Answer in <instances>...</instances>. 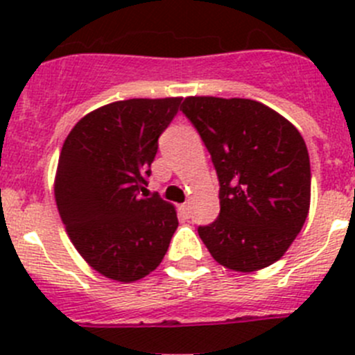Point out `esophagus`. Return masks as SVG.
Wrapping results in <instances>:
<instances>
[{
    "label": "esophagus",
    "mask_w": 355,
    "mask_h": 355,
    "mask_svg": "<svg viewBox=\"0 0 355 355\" xmlns=\"http://www.w3.org/2000/svg\"><path fill=\"white\" fill-rule=\"evenodd\" d=\"M180 209L184 211L185 214L191 213V202H184V204H182V206H180Z\"/></svg>",
    "instance_id": "esophagus-1"
}]
</instances>
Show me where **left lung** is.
<instances>
[{
    "instance_id": "8db88e82",
    "label": "left lung",
    "mask_w": 355,
    "mask_h": 355,
    "mask_svg": "<svg viewBox=\"0 0 355 355\" xmlns=\"http://www.w3.org/2000/svg\"><path fill=\"white\" fill-rule=\"evenodd\" d=\"M220 182V216L199 227L211 256L228 270L256 271L280 259L309 213L311 164L295 127L263 103L185 98Z\"/></svg>"
}]
</instances>
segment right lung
<instances>
[{"label": "right lung", "mask_w": 355, "mask_h": 355, "mask_svg": "<svg viewBox=\"0 0 355 355\" xmlns=\"http://www.w3.org/2000/svg\"><path fill=\"white\" fill-rule=\"evenodd\" d=\"M182 98L127 99L91 111L60 155L55 198L68 237L106 278L141 280L155 271L178 227L175 207L148 185L157 139ZM144 196V194H142Z\"/></svg>", "instance_id": "right-lung-1"}]
</instances>
